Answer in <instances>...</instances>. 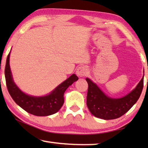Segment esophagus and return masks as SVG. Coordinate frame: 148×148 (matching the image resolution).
I'll use <instances>...</instances> for the list:
<instances>
[{
  "instance_id": "esophagus-1",
  "label": "esophagus",
  "mask_w": 148,
  "mask_h": 148,
  "mask_svg": "<svg viewBox=\"0 0 148 148\" xmlns=\"http://www.w3.org/2000/svg\"><path fill=\"white\" fill-rule=\"evenodd\" d=\"M87 69L86 66H80L77 69L76 74L79 77H83L87 74Z\"/></svg>"
}]
</instances>
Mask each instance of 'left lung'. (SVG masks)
<instances>
[{
    "mask_svg": "<svg viewBox=\"0 0 148 148\" xmlns=\"http://www.w3.org/2000/svg\"><path fill=\"white\" fill-rule=\"evenodd\" d=\"M88 84L87 106L95 117L108 120L119 118L133 106L138 100L144 87V76L136 88L122 98L112 99L107 97L91 79Z\"/></svg>",
    "mask_w": 148,
    "mask_h": 148,
    "instance_id": "1",
    "label": "left lung"
}]
</instances>
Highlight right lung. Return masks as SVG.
<instances>
[{
  "label": "right lung",
  "instance_id": "add662e5",
  "mask_svg": "<svg viewBox=\"0 0 148 148\" xmlns=\"http://www.w3.org/2000/svg\"><path fill=\"white\" fill-rule=\"evenodd\" d=\"M10 53L5 66V78L7 89L15 102L28 113L36 116H47L56 114L64 103V93L68 87L78 79L72 74L56 87L51 93L44 97L30 96L22 92L13 81L9 64Z\"/></svg>",
  "mask_w": 148,
  "mask_h": 148
}]
</instances>
